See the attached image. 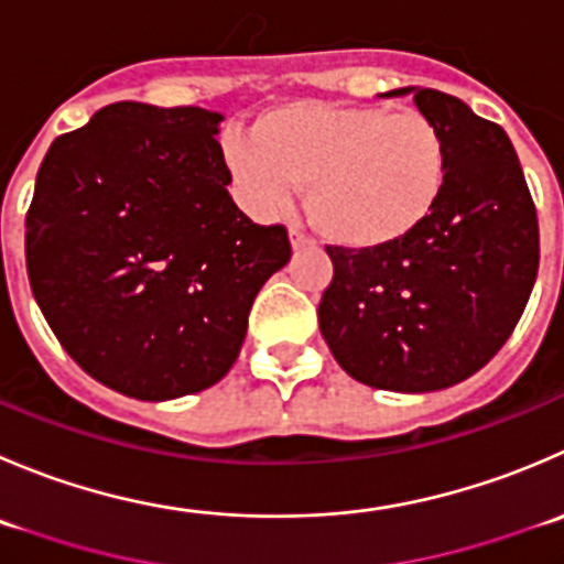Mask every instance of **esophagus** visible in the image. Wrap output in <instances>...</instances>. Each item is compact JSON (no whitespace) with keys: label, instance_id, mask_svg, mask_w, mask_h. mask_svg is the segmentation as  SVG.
<instances>
[{"label":"esophagus","instance_id":"esophagus-1","mask_svg":"<svg viewBox=\"0 0 564 564\" xmlns=\"http://www.w3.org/2000/svg\"><path fill=\"white\" fill-rule=\"evenodd\" d=\"M289 239H292V248L294 250H303V248H314V239H311L308 237V234H305V231H300V228L297 226H292V228H289Z\"/></svg>","mask_w":564,"mask_h":564}]
</instances>
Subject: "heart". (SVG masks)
Segmentation results:
<instances>
[{
	"label": "heart",
	"mask_w": 564,
	"mask_h": 564,
	"mask_svg": "<svg viewBox=\"0 0 564 564\" xmlns=\"http://www.w3.org/2000/svg\"><path fill=\"white\" fill-rule=\"evenodd\" d=\"M223 160L256 215L286 209L305 187V215L330 242L380 250L413 237L449 182V143L419 109L286 101L228 134Z\"/></svg>",
	"instance_id": "b5f03b06"
}]
</instances>
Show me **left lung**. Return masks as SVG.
<instances>
[{
    "label": "left lung",
    "mask_w": 564,
    "mask_h": 564,
    "mask_svg": "<svg viewBox=\"0 0 564 564\" xmlns=\"http://www.w3.org/2000/svg\"><path fill=\"white\" fill-rule=\"evenodd\" d=\"M413 101L449 143L444 198L391 248L327 245L319 330L355 380L424 393L463 382L505 347L538 278L540 231L507 131L449 93L421 87Z\"/></svg>",
    "instance_id": "1"
}]
</instances>
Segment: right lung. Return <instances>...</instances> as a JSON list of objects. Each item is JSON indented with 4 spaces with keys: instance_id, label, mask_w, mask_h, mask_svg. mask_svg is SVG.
Listing matches in <instances>:
<instances>
[{
    "instance_id": "add662e5",
    "label": "right lung",
    "mask_w": 564,
    "mask_h": 564,
    "mask_svg": "<svg viewBox=\"0 0 564 564\" xmlns=\"http://www.w3.org/2000/svg\"><path fill=\"white\" fill-rule=\"evenodd\" d=\"M200 107L118 101L59 134L26 212V275L65 352L126 397L162 402L226 377L256 294L292 256L281 223L228 195Z\"/></svg>"
}]
</instances>
